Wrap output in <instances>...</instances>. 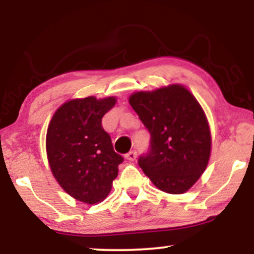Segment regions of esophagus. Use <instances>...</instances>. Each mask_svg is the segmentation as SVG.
<instances>
[{"label": "esophagus", "instance_id": "obj_1", "mask_svg": "<svg viewBox=\"0 0 254 254\" xmlns=\"http://www.w3.org/2000/svg\"><path fill=\"white\" fill-rule=\"evenodd\" d=\"M136 156H137V154H136L135 150H131V151H129V153L127 154V155H125V157H127V159L129 160V161H135Z\"/></svg>", "mask_w": 254, "mask_h": 254}]
</instances>
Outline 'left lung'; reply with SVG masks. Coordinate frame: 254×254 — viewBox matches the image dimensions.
I'll return each mask as SVG.
<instances>
[{
    "mask_svg": "<svg viewBox=\"0 0 254 254\" xmlns=\"http://www.w3.org/2000/svg\"><path fill=\"white\" fill-rule=\"evenodd\" d=\"M129 103L150 132V149L139 167L159 190L185 193L208 166L211 132L193 94L179 83L135 92Z\"/></svg>",
    "mask_w": 254,
    "mask_h": 254,
    "instance_id": "obj_1",
    "label": "left lung"
}]
</instances>
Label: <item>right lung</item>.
Segmentation results:
<instances>
[{"label":"right lung","mask_w":254,"mask_h":254,"mask_svg":"<svg viewBox=\"0 0 254 254\" xmlns=\"http://www.w3.org/2000/svg\"><path fill=\"white\" fill-rule=\"evenodd\" d=\"M116 103V97L71 99L58 107L48 127L46 155L52 174L69 196L86 204L107 197L123 162L101 125Z\"/></svg>","instance_id":"obj_1"}]
</instances>
